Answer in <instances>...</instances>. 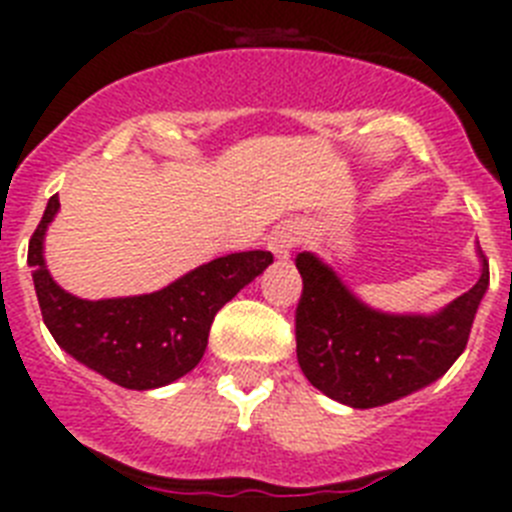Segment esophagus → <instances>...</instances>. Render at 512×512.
<instances>
[{"mask_svg":"<svg viewBox=\"0 0 512 512\" xmlns=\"http://www.w3.org/2000/svg\"><path fill=\"white\" fill-rule=\"evenodd\" d=\"M297 246V228L295 225H279L274 233H271L269 238V251L277 256V259H289V253H292V248Z\"/></svg>","mask_w":512,"mask_h":512,"instance_id":"1","label":"esophagus"}]
</instances>
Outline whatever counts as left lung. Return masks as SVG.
<instances>
[{"label":"left lung","instance_id":"left-lung-1","mask_svg":"<svg viewBox=\"0 0 512 512\" xmlns=\"http://www.w3.org/2000/svg\"><path fill=\"white\" fill-rule=\"evenodd\" d=\"M482 259L477 284L433 315H390L364 305L328 264L297 253L302 297L295 315L297 361L312 387L348 408H379L423 390L467 348L490 287Z\"/></svg>","mask_w":512,"mask_h":512}]
</instances>
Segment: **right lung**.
I'll return each mask as SVG.
<instances>
[{"instance_id": "add662e5", "label": "right lung", "mask_w": 512, "mask_h": 512, "mask_svg": "<svg viewBox=\"0 0 512 512\" xmlns=\"http://www.w3.org/2000/svg\"><path fill=\"white\" fill-rule=\"evenodd\" d=\"M58 194L27 246L43 323L66 354L125 390H156L200 364L217 310L274 261L269 251L228 253L151 295L81 300L53 282L43 259Z\"/></svg>"}]
</instances>
